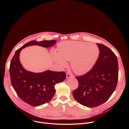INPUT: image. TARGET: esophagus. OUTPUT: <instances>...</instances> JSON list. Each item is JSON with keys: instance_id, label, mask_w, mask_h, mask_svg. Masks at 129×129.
Instances as JSON below:
<instances>
[{"instance_id": "1", "label": "esophagus", "mask_w": 129, "mask_h": 129, "mask_svg": "<svg viewBox=\"0 0 129 129\" xmlns=\"http://www.w3.org/2000/svg\"><path fill=\"white\" fill-rule=\"evenodd\" d=\"M74 77V75H73L72 73H67L66 75V78H70V77Z\"/></svg>"}]
</instances>
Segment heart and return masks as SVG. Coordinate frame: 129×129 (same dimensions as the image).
I'll use <instances>...</instances> for the list:
<instances>
[{
  "label": "heart",
  "instance_id": "obj_1",
  "mask_svg": "<svg viewBox=\"0 0 129 129\" xmlns=\"http://www.w3.org/2000/svg\"><path fill=\"white\" fill-rule=\"evenodd\" d=\"M100 54L98 46L82 41H64L58 45V52L52 53L54 61L61 67L71 61L72 69L82 75L90 71L96 63Z\"/></svg>",
  "mask_w": 129,
  "mask_h": 129
}]
</instances>
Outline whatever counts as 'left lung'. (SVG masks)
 <instances>
[{"instance_id":"1","label":"left lung","mask_w":129,"mask_h":129,"mask_svg":"<svg viewBox=\"0 0 129 129\" xmlns=\"http://www.w3.org/2000/svg\"><path fill=\"white\" fill-rule=\"evenodd\" d=\"M99 58L89 71L76 77L78 88L73 91L75 99L80 104L90 108L106 102L115 90L118 78V64L115 53L105 45L97 43Z\"/></svg>"}]
</instances>
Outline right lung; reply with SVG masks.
I'll list each match as a JSON object with an SVG mask.
<instances>
[{
	"instance_id": "obj_1",
	"label": "right lung",
	"mask_w": 129,
	"mask_h": 129,
	"mask_svg": "<svg viewBox=\"0 0 129 129\" xmlns=\"http://www.w3.org/2000/svg\"><path fill=\"white\" fill-rule=\"evenodd\" d=\"M56 43L54 40L29 41L16 50L11 61L10 74L12 85L18 96L32 106H39L49 102L56 92L54 85L62 82L66 75L63 71L47 70L34 73L26 71L20 62V52L23 48L29 45L49 47Z\"/></svg>"
}]
</instances>
